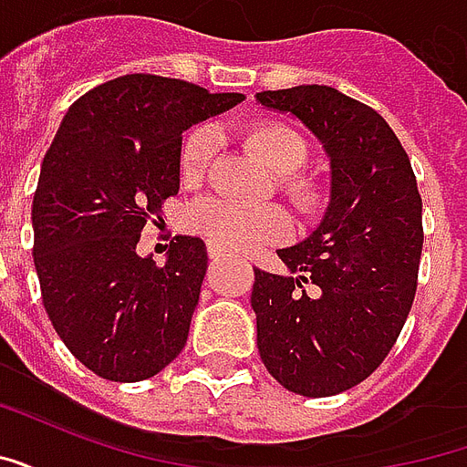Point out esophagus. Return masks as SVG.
<instances>
[{
  "mask_svg": "<svg viewBox=\"0 0 467 467\" xmlns=\"http://www.w3.org/2000/svg\"><path fill=\"white\" fill-rule=\"evenodd\" d=\"M207 254H210V260H213V263H217V260H223L224 254H227V250H224L223 244L210 243L207 244Z\"/></svg>",
  "mask_w": 467,
  "mask_h": 467,
  "instance_id": "34e87169",
  "label": "esophagus"
}]
</instances>
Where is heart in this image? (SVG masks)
I'll return each mask as SVG.
<instances>
[{
  "instance_id": "obj_1",
  "label": "heart",
  "mask_w": 467,
  "mask_h": 467,
  "mask_svg": "<svg viewBox=\"0 0 467 467\" xmlns=\"http://www.w3.org/2000/svg\"><path fill=\"white\" fill-rule=\"evenodd\" d=\"M243 142L277 172V190L305 217H317L330 204V187L323 177L305 172L310 142L293 124L257 119L243 130ZM217 150V132L210 124H197L180 144V174L184 182H200ZM187 230L202 234L224 250H254L280 243L290 233L287 214L275 204H244L227 197H204L184 213Z\"/></svg>"
}]
</instances>
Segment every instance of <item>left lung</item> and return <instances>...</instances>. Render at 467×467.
<instances>
[{
	"label": "left lung",
	"instance_id": "left-lung-1",
	"mask_svg": "<svg viewBox=\"0 0 467 467\" xmlns=\"http://www.w3.org/2000/svg\"><path fill=\"white\" fill-rule=\"evenodd\" d=\"M333 164V202L305 243L277 250L290 275L254 270L265 368L287 390L327 398L370 378L408 320L422 253V197L408 152L372 107L325 85L267 89Z\"/></svg>",
	"mask_w": 467,
	"mask_h": 467
}]
</instances>
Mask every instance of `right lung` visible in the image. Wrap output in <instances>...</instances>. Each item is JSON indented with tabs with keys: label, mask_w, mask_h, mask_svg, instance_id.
Wrapping results in <instances>:
<instances>
[{
	"label": "right lung",
	"mask_w": 467,
	"mask_h": 467,
	"mask_svg": "<svg viewBox=\"0 0 467 467\" xmlns=\"http://www.w3.org/2000/svg\"><path fill=\"white\" fill-rule=\"evenodd\" d=\"M240 99L172 77H117L69 107L47 150L32 202L42 303L67 350L105 380H147L187 343L207 247L177 237L157 267L137 243L180 190L184 130Z\"/></svg>",
	"instance_id": "1"
}]
</instances>
